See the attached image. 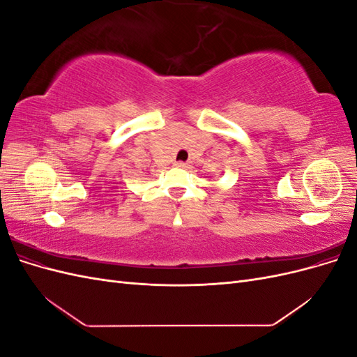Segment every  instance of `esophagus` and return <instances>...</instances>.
Masks as SVG:
<instances>
[{
  "mask_svg": "<svg viewBox=\"0 0 357 357\" xmlns=\"http://www.w3.org/2000/svg\"><path fill=\"white\" fill-rule=\"evenodd\" d=\"M176 167H180V168H188V162L177 160V162H176Z\"/></svg>",
  "mask_w": 357,
  "mask_h": 357,
  "instance_id": "34e87169",
  "label": "esophagus"
}]
</instances>
